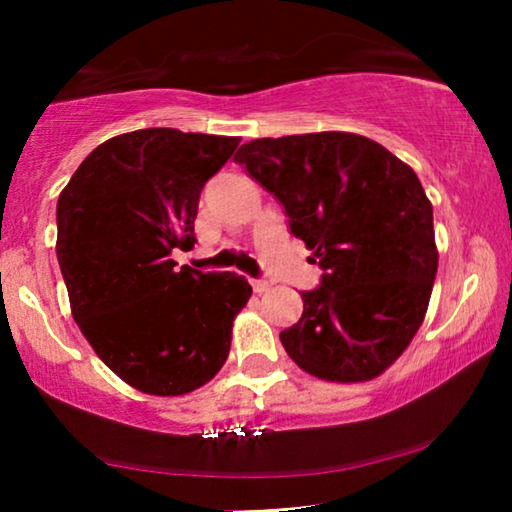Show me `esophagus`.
I'll use <instances>...</instances> for the list:
<instances>
[{
  "label": "esophagus",
  "mask_w": 512,
  "mask_h": 512,
  "mask_svg": "<svg viewBox=\"0 0 512 512\" xmlns=\"http://www.w3.org/2000/svg\"><path fill=\"white\" fill-rule=\"evenodd\" d=\"M251 289H254V293H263L270 289V284L265 279H251Z\"/></svg>",
  "instance_id": "34e87169"
}]
</instances>
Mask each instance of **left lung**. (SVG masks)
Segmentation results:
<instances>
[{
	"instance_id": "1",
	"label": "left lung",
	"mask_w": 512,
	"mask_h": 512,
	"mask_svg": "<svg viewBox=\"0 0 512 512\" xmlns=\"http://www.w3.org/2000/svg\"><path fill=\"white\" fill-rule=\"evenodd\" d=\"M235 160L282 202L324 270L319 289L300 293L303 317L279 333L286 354L319 380H375L415 338L438 272L433 207L415 170L338 130L254 139Z\"/></svg>"
}]
</instances>
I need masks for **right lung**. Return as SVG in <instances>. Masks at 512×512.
I'll return each mask as SVG.
<instances>
[{
	"label": "right lung",
	"instance_id": "right-lung-1",
	"mask_svg": "<svg viewBox=\"0 0 512 512\" xmlns=\"http://www.w3.org/2000/svg\"><path fill=\"white\" fill-rule=\"evenodd\" d=\"M240 137L146 128L107 139L58 198V263L74 321L125 384L151 396L200 389L228 359L251 298L235 272L177 270L205 181Z\"/></svg>",
	"mask_w": 512,
	"mask_h": 512
}]
</instances>
